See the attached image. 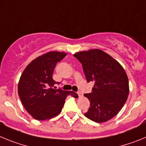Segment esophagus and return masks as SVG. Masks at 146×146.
I'll return each mask as SVG.
<instances>
[{"instance_id":"34e87169","label":"esophagus","mask_w":146,"mask_h":146,"mask_svg":"<svg viewBox=\"0 0 146 146\" xmlns=\"http://www.w3.org/2000/svg\"><path fill=\"white\" fill-rule=\"evenodd\" d=\"M77 94H78V96H79V97H82V92H78L77 93Z\"/></svg>"}]
</instances>
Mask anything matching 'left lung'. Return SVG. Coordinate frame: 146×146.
I'll use <instances>...</instances> for the list:
<instances>
[{
  "label": "left lung",
  "instance_id": "left-lung-1",
  "mask_svg": "<svg viewBox=\"0 0 146 146\" xmlns=\"http://www.w3.org/2000/svg\"><path fill=\"white\" fill-rule=\"evenodd\" d=\"M74 56L82 64L86 80L94 82L92 93L84 94L90 101L85 116L97 123L112 119L123 108L129 93L124 69L99 49L77 52Z\"/></svg>",
  "mask_w": 146,
  "mask_h": 146
}]
</instances>
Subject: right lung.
<instances>
[{
    "instance_id": "right-lung-1",
    "label": "right lung",
    "mask_w": 146,
    "mask_h": 146,
    "mask_svg": "<svg viewBox=\"0 0 146 146\" xmlns=\"http://www.w3.org/2000/svg\"><path fill=\"white\" fill-rule=\"evenodd\" d=\"M66 52L50 51L32 60L22 73L18 82V94L26 111L34 119L45 121L61 112L68 95L78 98L73 91L52 88L54 69Z\"/></svg>"
}]
</instances>
